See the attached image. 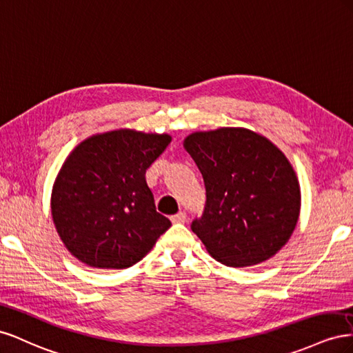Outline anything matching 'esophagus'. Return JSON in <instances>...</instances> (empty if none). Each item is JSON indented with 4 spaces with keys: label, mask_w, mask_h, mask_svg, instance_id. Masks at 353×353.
Returning <instances> with one entry per match:
<instances>
[{
    "label": "esophagus",
    "mask_w": 353,
    "mask_h": 353,
    "mask_svg": "<svg viewBox=\"0 0 353 353\" xmlns=\"http://www.w3.org/2000/svg\"><path fill=\"white\" fill-rule=\"evenodd\" d=\"M186 219H188V216H186L185 211H179L177 214L171 216V221H173V223H185Z\"/></svg>",
    "instance_id": "obj_1"
}]
</instances>
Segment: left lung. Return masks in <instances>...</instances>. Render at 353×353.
I'll list each match as a JSON object with an SVG mask.
<instances>
[{"mask_svg":"<svg viewBox=\"0 0 353 353\" xmlns=\"http://www.w3.org/2000/svg\"><path fill=\"white\" fill-rule=\"evenodd\" d=\"M185 148L207 194L190 229L208 253L232 268L275 256L300 213V188L285 155L266 137L234 127L190 134Z\"/></svg>","mask_w":353,"mask_h":353,"instance_id":"left-lung-1","label":"left lung"}]
</instances>
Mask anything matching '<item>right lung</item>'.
Listing matches in <instances>:
<instances>
[{"instance_id": "add662e5", "label": "right lung", "mask_w": 353, "mask_h": 353, "mask_svg": "<svg viewBox=\"0 0 353 353\" xmlns=\"http://www.w3.org/2000/svg\"><path fill=\"white\" fill-rule=\"evenodd\" d=\"M170 142L168 134L115 130L72 150L52 194L70 254L92 268L125 269L149 253L171 221L157 211L145 174Z\"/></svg>"}]
</instances>
